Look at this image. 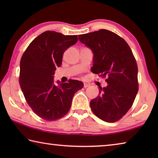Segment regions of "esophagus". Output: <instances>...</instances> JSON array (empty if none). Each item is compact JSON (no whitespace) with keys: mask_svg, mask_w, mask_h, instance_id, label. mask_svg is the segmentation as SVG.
<instances>
[{"mask_svg":"<svg viewBox=\"0 0 158 158\" xmlns=\"http://www.w3.org/2000/svg\"><path fill=\"white\" fill-rule=\"evenodd\" d=\"M89 84H85V83H84V88H87V87H89Z\"/></svg>","mask_w":158,"mask_h":158,"instance_id":"esophagus-1","label":"esophagus"}]
</instances>
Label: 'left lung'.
<instances>
[{
	"label": "left lung",
	"mask_w": 158,
	"mask_h": 158,
	"mask_svg": "<svg viewBox=\"0 0 158 158\" xmlns=\"http://www.w3.org/2000/svg\"><path fill=\"white\" fill-rule=\"evenodd\" d=\"M79 40L93 51L92 73L106 78L100 95L90 102L96 116L102 121H119L132 107L139 90L138 68L129 45L123 38L105 29L79 35Z\"/></svg>",
	"instance_id": "8db88e82"
}]
</instances>
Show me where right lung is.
I'll return each mask as SVG.
<instances>
[{
  "instance_id": "obj_1",
  "label": "right lung",
  "mask_w": 158,
  "mask_h": 158,
  "mask_svg": "<svg viewBox=\"0 0 158 158\" xmlns=\"http://www.w3.org/2000/svg\"><path fill=\"white\" fill-rule=\"evenodd\" d=\"M77 41V35L45 31L31 42L21 58V89L34 113L46 121H56L68 114L73 96L84 86L81 81L73 79L53 84L63 54Z\"/></svg>"
}]
</instances>
